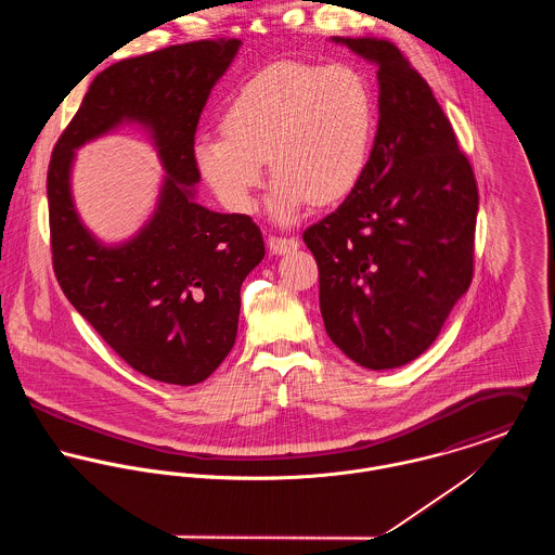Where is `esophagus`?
I'll list each match as a JSON object with an SVG mask.
<instances>
[{"instance_id":"esophagus-1","label":"esophagus","mask_w":555,"mask_h":555,"mask_svg":"<svg viewBox=\"0 0 555 555\" xmlns=\"http://www.w3.org/2000/svg\"><path fill=\"white\" fill-rule=\"evenodd\" d=\"M299 247V241L295 237H282V235H271L269 237V249L273 254H288Z\"/></svg>"}]
</instances>
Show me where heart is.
<instances>
[{"mask_svg": "<svg viewBox=\"0 0 555 555\" xmlns=\"http://www.w3.org/2000/svg\"><path fill=\"white\" fill-rule=\"evenodd\" d=\"M224 137H201L194 162L218 198L247 214L278 177L269 207L291 222L310 201L328 205L354 190L372 154L376 113L367 80L350 66L278 62L245 80L222 113Z\"/></svg>", "mask_w": 555, "mask_h": 555, "instance_id": "1", "label": "heart"}]
</instances>
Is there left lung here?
Here are the masks:
<instances>
[{"mask_svg": "<svg viewBox=\"0 0 555 555\" xmlns=\"http://www.w3.org/2000/svg\"><path fill=\"white\" fill-rule=\"evenodd\" d=\"M378 64V130L365 172L304 241L331 341L367 370L414 361L475 271L478 190L431 87L385 38H333Z\"/></svg>", "mask_w": 555, "mask_h": 555, "instance_id": "obj_1", "label": "left lung"}]
</instances>
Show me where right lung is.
Instances as JSON below:
<instances>
[{"label":"right lung","instance_id":"add662e5","mask_svg":"<svg viewBox=\"0 0 555 555\" xmlns=\"http://www.w3.org/2000/svg\"><path fill=\"white\" fill-rule=\"evenodd\" d=\"M238 44L196 40L108 66L49 162L51 254L64 295L132 370L166 385L190 387L220 367L237 337L241 284L264 256L249 216L209 211L188 190L201 181V113ZM124 120L151 128L167 179L149 227L106 248L79 224L69 166L77 146Z\"/></svg>","mask_w":555,"mask_h":555}]
</instances>
